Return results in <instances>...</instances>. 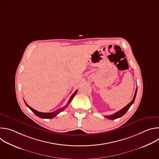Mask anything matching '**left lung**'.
<instances>
[{
  "mask_svg": "<svg viewBox=\"0 0 159 159\" xmlns=\"http://www.w3.org/2000/svg\"><path fill=\"white\" fill-rule=\"evenodd\" d=\"M137 89H136L135 93H134L133 99H132V101H131L128 104H127L125 107H123V108L121 109V110H120V111H118V112H115V114H113V115H109V116H106L105 117H106L107 119H109V120H115V119H117V118H119L123 116L125 114V113L127 112V111L129 109V108L130 107V106L133 104L135 98H136V95H137Z\"/></svg>",
  "mask_w": 159,
  "mask_h": 159,
  "instance_id": "1",
  "label": "left lung"
}]
</instances>
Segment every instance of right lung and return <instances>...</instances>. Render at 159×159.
I'll list each match as a JSON object with an SVG mask.
<instances>
[{
	"label": "right lung",
	"mask_w": 159,
	"mask_h": 159,
	"mask_svg": "<svg viewBox=\"0 0 159 159\" xmlns=\"http://www.w3.org/2000/svg\"><path fill=\"white\" fill-rule=\"evenodd\" d=\"M77 91L78 90H77L71 96V97H70V98L69 99V101H68V103H67V104L65 106V107H62V108H61V109H57V110H56V111H53V112H39V111H37L36 110H35V109H33L31 107H30L26 102V101H25V104H26V106L27 107H28L34 113V114L37 116H38V117H39V118H46V119H50V118H54L55 116H56L58 114H59V113L61 112V111H63V109L65 108V107H66L68 106H69V104H70V102L72 101V99H73V98H74V97L76 95V94H77Z\"/></svg>",
	"instance_id": "add662e5"
}]
</instances>
